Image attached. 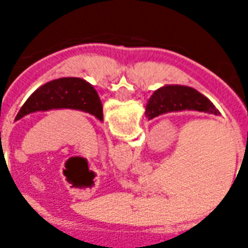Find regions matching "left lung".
<instances>
[{
	"label": "left lung",
	"mask_w": 248,
	"mask_h": 248,
	"mask_svg": "<svg viewBox=\"0 0 248 248\" xmlns=\"http://www.w3.org/2000/svg\"><path fill=\"white\" fill-rule=\"evenodd\" d=\"M62 108L82 110L103 121V105L96 90L85 79L73 77L54 79L37 89L21 107L15 121L29 113Z\"/></svg>",
	"instance_id": "obj_1"
}]
</instances>
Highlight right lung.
<instances>
[{"label":"right lung","mask_w":248,"mask_h":248,"mask_svg":"<svg viewBox=\"0 0 248 248\" xmlns=\"http://www.w3.org/2000/svg\"><path fill=\"white\" fill-rule=\"evenodd\" d=\"M180 110H198L220 114L215 105L197 90L186 86L170 85L163 86L152 95L145 108V116L148 120H152L163 113Z\"/></svg>","instance_id":"right-lung-1"}]
</instances>
